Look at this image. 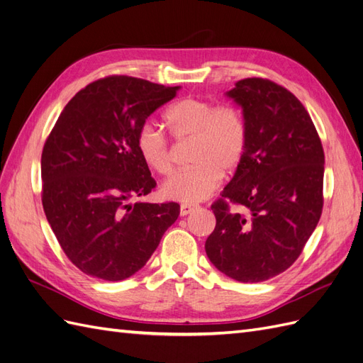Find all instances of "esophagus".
Here are the masks:
<instances>
[{
	"label": "esophagus",
	"mask_w": 363,
	"mask_h": 363,
	"mask_svg": "<svg viewBox=\"0 0 363 363\" xmlns=\"http://www.w3.org/2000/svg\"><path fill=\"white\" fill-rule=\"evenodd\" d=\"M196 208V204H191V203H183L180 206V213L184 216V215H189L191 212H194Z\"/></svg>",
	"instance_id": "34e87169"
}]
</instances>
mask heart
I'll list each match as a JSON object with an SVG mask.
<instances>
[{
  "label": "heart",
  "mask_w": 363,
  "mask_h": 363,
  "mask_svg": "<svg viewBox=\"0 0 363 363\" xmlns=\"http://www.w3.org/2000/svg\"><path fill=\"white\" fill-rule=\"evenodd\" d=\"M171 136L175 140L192 139V163L163 184L167 199L199 203L211 196L223 175L235 172L242 164L248 150V125L238 107L218 106L201 98H183L164 112ZM136 148L147 167L167 177L174 169L169 139L147 121L138 128Z\"/></svg>",
  "instance_id": "obj_1"
}]
</instances>
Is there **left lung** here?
<instances>
[{
	"label": "left lung",
	"mask_w": 363,
	"mask_h": 363,
	"mask_svg": "<svg viewBox=\"0 0 363 363\" xmlns=\"http://www.w3.org/2000/svg\"><path fill=\"white\" fill-rule=\"evenodd\" d=\"M227 95L242 107L248 150L212 204L216 225L206 252L228 277L265 281L298 259L320 221L324 150L311 115L286 87L252 77Z\"/></svg>",
	"instance_id": "left-lung-1"
}]
</instances>
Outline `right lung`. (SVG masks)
Instances as JSON below:
<instances>
[{
    "instance_id": "add662e5",
    "label": "right lung",
    "mask_w": 363,
    "mask_h": 363,
    "mask_svg": "<svg viewBox=\"0 0 363 363\" xmlns=\"http://www.w3.org/2000/svg\"><path fill=\"white\" fill-rule=\"evenodd\" d=\"M128 75L92 82L65 106L42 151V206L67 257L95 279L133 276L179 218L174 201L128 203L156 188L138 128L177 95Z\"/></svg>"
}]
</instances>
